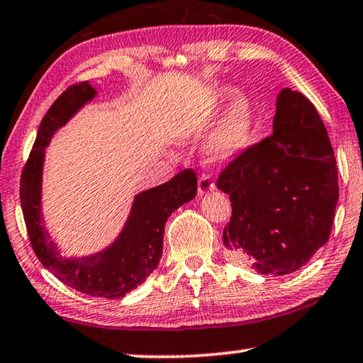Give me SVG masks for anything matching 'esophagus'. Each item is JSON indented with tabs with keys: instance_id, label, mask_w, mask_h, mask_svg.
<instances>
[{
	"instance_id": "esophagus-1",
	"label": "esophagus",
	"mask_w": 363,
	"mask_h": 363,
	"mask_svg": "<svg viewBox=\"0 0 363 363\" xmlns=\"http://www.w3.org/2000/svg\"><path fill=\"white\" fill-rule=\"evenodd\" d=\"M213 189H216V185H213V182L211 180L209 177L203 174L198 178V193H199V196L207 194L209 191H213Z\"/></svg>"
}]
</instances>
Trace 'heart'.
I'll return each instance as SVG.
<instances>
[{
	"label": "heart",
	"instance_id": "heart-1",
	"mask_svg": "<svg viewBox=\"0 0 363 363\" xmlns=\"http://www.w3.org/2000/svg\"><path fill=\"white\" fill-rule=\"evenodd\" d=\"M233 96V90L228 86L218 88L201 104H196L183 116V127L188 130L206 128L220 112L222 104ZM254 133V111L251 101L240 96L233 101L227 114L223 116L207 140L206 150L213 160H230L241 154L251 145Z\"/></svg>",
	"mask_w": 363,
	"mask_h": 363
}]
</instances>
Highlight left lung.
I'll use <instances>...</instances> for the list:
<instances>
[{"mask_svg":"<svg viewBox=\"0 0 363 363\" xmlns=\"http://www.w3.org/2000/svg\"><path fill=\"white\" fill-rule=\"evenodd\" d=\"M217 188L231 201L223 230L231 262L277 277L306 265L328 241L340 198L335 151L315 106L283 88L273 133L231 160Z\"/></svg>","mask_w":363,"mask_h":363,"instance_id":"left-lung-1","label":"left lung"}]
</instances>
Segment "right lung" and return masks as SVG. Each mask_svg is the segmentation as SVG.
I'll return each mask as SVG.
<instances>
[{
  "label": "right lung",
  "mask_w": 363,
  "mask_h": 363,
  "mask_svg": "<svg viewBox=\"0 0 363 363\" xmlns=\"http://www.w3.org/2000/svg\"><path fill=\"white\" fill-rule=\"evenodd\" d=\"M94 96L96 90L90 83L80 82L69 86L48 109L22 170L21 206L28 240L43 267L83 294L117 299L140 286L157 269L162 257L165 222L172 212L194 198L198 178L191 169H186L167 183L136 194L122 233L104 251L86 257L62 255L41 218L45 147L56 130Z\"/></svg>",
  "instance_id": "obj_1"
}]
</instances>
